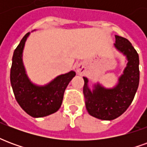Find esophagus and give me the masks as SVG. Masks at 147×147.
<instances>
[{
	"instance_id": "esophagus-1",
	"label": "esophagus",
	"mask_w": 147,
	"mask_h": 147,
	"mask_svg": "<svg viewBox=\"0 0 147 147\" xmlns=\"http://www.w3.org/2000/svg\"><path fill=\"white\" fill-rule=\"evenodd\" d=\"M76 71L77 73L82 75L85 71H86V67H85V64L83 63H80L76 65Z\"/></svg>"
}]
</instances>
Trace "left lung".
I'll return each mask as SVG.
<instances>
[{
  "label": "left lung",
  "instance_id": "1",
  "mask_svg": "<svg viewBox=\"0 0 147 147\" xmlns=\"http://www.w3.org/2000/svg\"><path fill=\"white\" fill-rule=\"evenodd\" d=\"M114 47L126 58V66L113 87L107 88L98 82L90 90L89 80L83 77V94L87 112L92 117L112 120L120 117L129 107L139 83V55L131 43L123 37L115 35Z\"/></svg>",
  "mask_w": 147,
  "mask_h": 147
}]
</instances>
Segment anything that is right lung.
Instances as JSON below:
<instances>
[{
    "label": "right lung",
    "instance_id": "add662e5",
    "mask_svg": "<svg viewBox=\"0 0 147 147\" xmlns=\"http://www.w3.org/2000/svg\"><path fill=\"white\" fill-rule=\"evenodd\" d=\"M30 33L22 38L12 57L10 81L15 98L28 115L34 118L44 117L61 108L64 90L76 76L74 71L61 74L45 85L34 83L28 77L23 61L25 43Z\"/></svg>",
    "mask_w": 147,
    "mask_h": 147
}]
</instances>
